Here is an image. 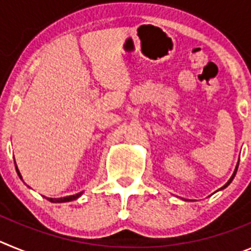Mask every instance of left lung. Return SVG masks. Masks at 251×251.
I'll return each mask as SVG.
<instances>
[{
	"label": "left lung",
	"instance_id": "8db88e82",
	"mask_svg": "<svg viewBox=\"0 0 251 251\" xmlns=\"http://www.w3.org/2000/svg\"><path fill=\"white\" fill-rule=\"evenodd\" d=\"M238 166H239V163H238V165H236V168H235V171H234V174H232V176H231V177H230V179H229V181H227V182H226V183H225V185H224V186H223V187H221V188H220V190H223V188L227 187V186H229V185H230V183H231V181H232V179H234L235 175H236V171H238Z\"/></svg>",
	"mask_w": 251,
	"mask_h": 251
}]
</instances>
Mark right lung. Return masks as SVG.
Segmentation results:
<instances>
[{"label":"right lung","mask_w":251,"mask_h":251,"mask_svg":"<svg viewBox=\"0 0 251 251\" xmlns=\"http://www.w3.org/2000/svg\"><path fill=\"white\" fill-rule=\"evenodd\" d=\"M16 166V165H15ZM16 171H17V175H19V177L20 178H21V174H20V171H19V168H17V166H16ZM81 194H83V192H79V194H76V195H73V196H66V197H60V199H51V197H49L48 200L50 201V202H68V201H73V200H76L77 197H80L81 196Z\"/></svg>","instance_id":"1"}]
</instances>
